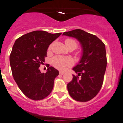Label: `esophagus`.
I'll use <instances>...</instances> for the list:
<instances>
[{"mask_svg": "<svg viewBox=\"0 0 123 123\" xmlns=\"http://www.w3.org/2000/svg\"><path fill=\"white\" fill-rule=\"evenodd\" d=\"M65 73L63 72H60V74H61V75H63Z\"/></svg>", "mask_w": 123, "mask_h": 123, "instance_id": "esophagus-1", "label": "esophagus"}]
</instances>
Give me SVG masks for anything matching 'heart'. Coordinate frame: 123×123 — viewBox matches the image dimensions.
I'll use <instances>...</instances> for the list:
<instances>
[{
  "mask_svg": "<svg viewBox=\"0 0 123 123\" xmlns=\"http://www.w3.org/2000/svg\"><path fill=\"white\" fill-rule=\"evenodd\" d=\"M65 45L66 47L72 46L76 49L77 46V43L75 40L72 39H67L65 40ZM51 48V45L49 49ZM53 65L60 70H65L68 66L72 65L73 62L70 58L63 57L61 56H55L51 60Z\"/></svg>",
  "mask_w": 123,
  "mask_h": 123,
  "instance_id": "1",
  "label": "heart"
}]
</instances>
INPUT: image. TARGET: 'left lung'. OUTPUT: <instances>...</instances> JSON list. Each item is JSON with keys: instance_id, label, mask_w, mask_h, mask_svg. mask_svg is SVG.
<instances>
[{"instance_id": "1", "label": "left lung", "mask_w": 123, "mask_h": 123, "mask_svg": "<svg viewBox=\"0 0 123 123\" xmlns=\"http://www.w3.org/2000/svg\"><path fill=\"white\" fill-rule=\"evenodd\" d=\"M62 35L76 38L82 48L80 60L73 68L78 76L73 75V80L68 84L69 93L76 101H89L103 85L107 64L105 46L96 35L81 29L65 32Z\"/></svg>"}]
</instances>
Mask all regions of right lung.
<instances>
[{
  "label": "right lung",
  "mask_w": 123,
  "mask_h": 123,
  "mask_svg": "<svg viewBox=\"0 0 123 123\" xmlns=\"http://www.w3.org/2000/svg\"><path fill=\"white\" fill-rule=\"evenodd\" d=\"M34 31L16 40L10 56V63L14 80L23 94L29 98L40 100L51 93L58 70L48 66L45 73L39 68L45 61L47 49L61 35Z\"/></svg>",
  "instance_id": "right-lung-1"
}]
</instances>
